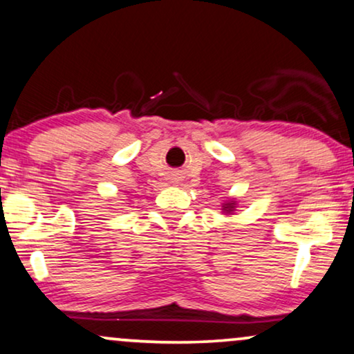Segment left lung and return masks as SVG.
Segmentation results:
<instances>
[{"instance_id":"8db88e82","label":"left lung","mask_w":354,"mask_h":354,"mask_svg":"<svg viewBox=\"0 0 354 354\" xmlns=\"http://www.w3.org/2000/svg\"><path fill=\"white\" fill-rule=\"evenodd\" d=\"M232 206H234V203H227L224 206V211H232Z\"/></svg>"}]
</instances>
